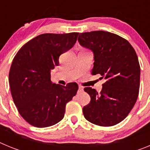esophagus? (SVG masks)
<instances>
[{
	"mask_svg": "<svg viewBox=\"0 0 150 150\" xmlns=\"http://www.w3.org/2000/svg\"><path fill=\"white\" fill-rule=\"evenodd\" d=\"M83 91V88L81 86H79V89H78V92H82Z\"/></svg>",
	"mask_w": 150,
	"mask_h": 150,
	"instance_id": "34e87169",
	"label": "esophagus"
}]
</instances>
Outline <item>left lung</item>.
<instances>
[{
    "label": "left lung",
    "mask_w": 150,
    "mask_h": 150,
    "mask_svg": "<svg viewBox=\"0 0 150 150\" xmlns=\"http://www.w3.org/2000/svg\"><path fill=\"white\" fill-rule=\"evenodd\" d=\"M78 41L94 55L91 74L106 81L100 93L86 87L91 100L83 109L84 117L100 126H112L126 117L136 103L140 88L138 58L128 40L116 34L96 30L81 33Z\"/></svg>",
    "instance_id": "8db88e82"
}]
</instances>
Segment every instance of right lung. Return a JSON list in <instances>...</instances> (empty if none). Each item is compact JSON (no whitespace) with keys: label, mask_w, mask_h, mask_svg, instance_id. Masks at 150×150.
Instances as JSON below:
<instances>
[{"label":"right lung","mask_w":150,"mask_h":150,"mask_svg":"<svg viewBox=\"0 0 150 150\" xmlns=\"http://www.w3.org/2000/svg\"><path fill=\"white\" fill-rule=\"evenodd\" d=\"M79 33L43 34L24 45L13 59L9 83L14 104L29 124L45 128L64 118L66 104L78 90L76 83H52L51 71L59 56L76 43Z\"/></svg>","instance_id":"1"}]
</instances>
